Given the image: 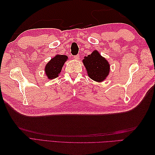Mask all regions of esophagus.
Masks as SVG:
<instances>
[{
	"instance_id": "1",
	"label": "esophagus",
	"mask_w": 155,
	"mask_h": 155,
	"mask_svg": "<svg viewBox=\"0 0 155 155\" xmlns=\"http://www.w3.org/2000/svg\"><path fill=\"white\" fill-rule=\"evenodd\" d=\"M74 58L75 59H77H77L79 58V55H78V54L75 55V56H74Z\"/></svg>"
}]
</instances>
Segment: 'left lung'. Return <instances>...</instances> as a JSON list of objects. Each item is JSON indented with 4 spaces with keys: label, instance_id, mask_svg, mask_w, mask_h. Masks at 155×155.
<instances>
[{
    "label": "left lung",
    "instance_id": "8db88e82",
    "mask_svg": "<svg viewBox=\"0 0 155 155\" xmlns=\"http://www.w3.org/2000/svg\"><path fill=\"white\" fill-rule=\"evenodd\" d=\"M83 62L88 77L95 81H103L109 73V63L97 51H94L92 54L85 57Z\"/></svg>",
    "mask_w": 155,
    "mask_h": 155
}]
</instances>
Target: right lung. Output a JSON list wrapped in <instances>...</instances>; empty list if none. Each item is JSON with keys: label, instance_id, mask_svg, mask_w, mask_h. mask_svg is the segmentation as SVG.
I'll return each instance as SVG.
<instances>
[{"label": "right lung", "instance_id": "add662e5", "mask_svg": "<svg viewBox=\"0 0 155 155\" xmlns=\"http://www.w3.org/2000/svg\"><path fill=\"white\" fill-rule=\"evenodd\" d=\"M67 58L66 55L58 54L48 62L45 67V74L49 79H53L58 77V74L61 72Z\"/></svg>", "mask_w": 155, "mask_h": 155}]
</instances>
